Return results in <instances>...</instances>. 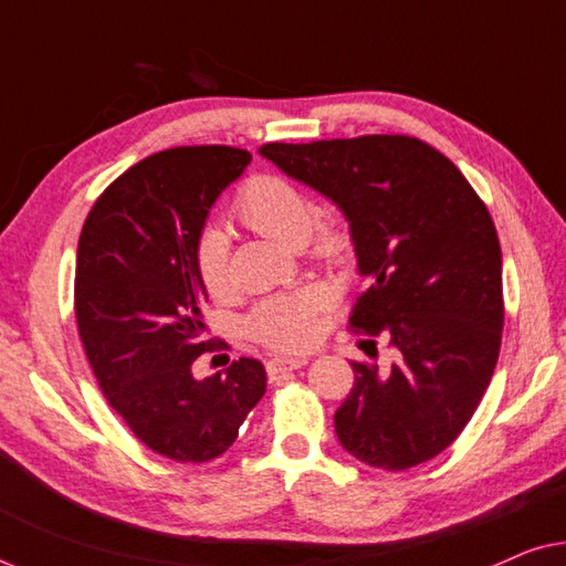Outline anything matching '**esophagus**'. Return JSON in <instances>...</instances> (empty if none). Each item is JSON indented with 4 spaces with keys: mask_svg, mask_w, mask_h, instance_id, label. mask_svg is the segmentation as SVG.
I'll return each mask as SVG.
<instances>
[{
    "mask_svg": "<svg viewBox=\"0 0 566 566\" xmlns=\"http://www.w3.org/2000/svg\"><path fill=\"white\" fill-rule=\"evenodd\" d=\"M306 358H273L265 363V370L270 376V381H275L277 376L285 374V370H298L301 366H306Z\"/></svg>",
    "mask_w": 566,
    "mask_h": 566,
    "instance_id": "obj_1",
    "label": "esophagus"
}]
</instances>
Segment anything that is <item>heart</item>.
Returning <instances> with one entry per match:
<instances>
[{
  "label": "heart",
  "mask_w": 566,
  "mask_h": 566,
  "mask_svg": "<svg viewBox=\"0 0 566 566\" xmlns=\"http://www.w3.org/2000/svg\"><path fill=\"white\" fill-rule=\"evenodd\" d=\"M234 216L244 227L275 242L304 244L308 258L327 268H347L353 260V231L339 213L316 211L308 192L291 177L275 172L252 175L234 198ZM231 244L219 227H206L196 239L192 265L206 293L216 301L234 293L231 281ZM329 293L319 285L277 293L260 301L247 316V335L268 350L289 355L308 347L319 332V316L327 312Z\"/></svg>",
  "instance_id": "heart-1"
}]
</instances>
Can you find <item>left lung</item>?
I'll list each match as a JSON object with an SVG mask.
<instances>
[{
    "label": "left lung",
    "instance_id": "8db88e82",
    "mask_svg": "<svg viewBox=\"0 0 566 566\" xmlns=\"http://www.w3.org/2000/svg\"><path fill=\"white\" fill-rule=\"evenodd\" d=\"M319 190L350 221L368 289L350 329L363 350L389 339V370L353 360L335 412L343 448L374 469L405 471L446 451L476 412L497 366L502 252L484 200L461 169L412 136H358L260 149Z\"/></svg>",
    "mask_w": 566,
    "mask_h": 566
}]
</instances>
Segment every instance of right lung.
<instances>
[{"mask_svg": "<svg viewBox=\"0 0 566 566\" xmlns=\"http://www.w3.org/2000/svg\"><path fill=\"white\" fill-rule=\"evenodd\" d=\"M250 159L234 146L151 154L107 185L80 234L74 312L92 374L130 432L177 463L221 455L265 394L254 358L234 360L227 376H192L211 347L192 250Z\"/></svg>", "mask_w": 566, "mask_h": 566, "instance_id": "add662e5", "label": "right lung"}]
</instances>
